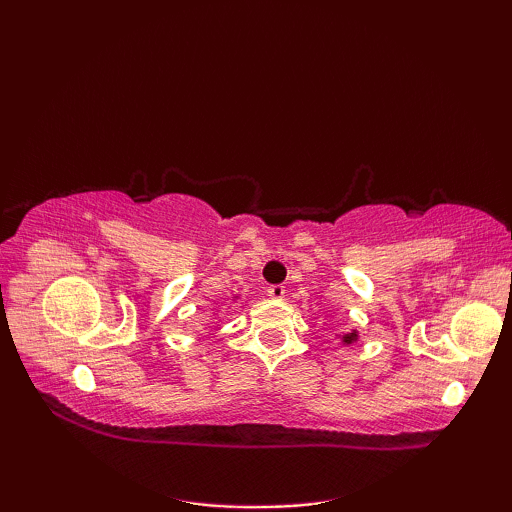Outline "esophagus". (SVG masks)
Returning a JSON list of instances; mask_svg holds the SVG:
<instances>
[{
    "instance_id": "34e87169",
    "label": "esophagus",
    "mask_w": 512,
    "mask_h": 512,
    "mask_svg": "<svg viewBox=\"0 0 512 512\" xmlns=\"http://www.w3.org/2000/svg\"><path fill=\"white\" fill-rule=\"evenodd\" d=\"M268 297L270 299H284L286 297V288L281 286V284H273V286H268Z\"/></svg>"
}]
</instances>
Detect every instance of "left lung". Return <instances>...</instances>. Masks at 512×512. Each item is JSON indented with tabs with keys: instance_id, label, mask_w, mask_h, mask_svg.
<instances>
[{
	"instance_id": "left-lung-1",
	"label": "left lung",
	"mask_w": 512,
	"mask_h": 512,
	"mask_svg": "<svg viewBox=\"0 0 512 512\" xmlns=\"http://www.w3.org/2000/svg\"><path fill=\"white\" fill-rule=\"evenodd\" d=\"M354 339H356L354 332H352V334H345V336H343V343H352Z\"/></svg>"
}]
</instances>
